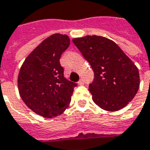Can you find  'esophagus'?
Wrapping results in <instances>:
<instances>
[{
  "label": "esophagus",
  "instance_id": "34e87169",
  "mask_svg": "<svg viewBox=\"0 0 150 150\" xmlns=\"http://www.w3.org/2000/svg\"><path fill=\"white\" fill-rule=\"evenodd\" d=\"M78 83H79V84H80V85H82V84H84V80H83V79H80L79 80Z\"/></svg>",
  "mask_w": 150,
  "mask_h": 150
}]
</instances>
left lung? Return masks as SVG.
I'll use <instances>...</instances> for the list:
<instances>
[{"instance_id": "obj_1", "label": "left lung", "mask_w": 150, "mask_h": 150, "mask_svg": "<svg viewBox=\"0 0 150 150\" xmlns=\"http://www.w3.org/2000/svg\"><path fill=\"white\" fill-rule=\"evenodd\" d=\"M73 42L90 64L94 79L89 84L93 101L102 109H122L137 93V67L117 43L101 36L74 38Z\"/></svg>"}]
</instances>
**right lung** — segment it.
<instances>
[{"label":"right lung","instance_id":"obj_1","mask_svg":"<svg viewBox=\"0 0 150 150\" xmlns=\"http://www.w3.org/2000/svg\"><path fill=\"white\" fill-rule=\"evenodd\" d=\"M70 45L67 35L55 33L42 41L24 61L18 76L21 98L33 112L52 118L67 109L77 83L65 78L60 59Z\"/></svg>","mask_w":150,"mask_h":150}]
</instances>
